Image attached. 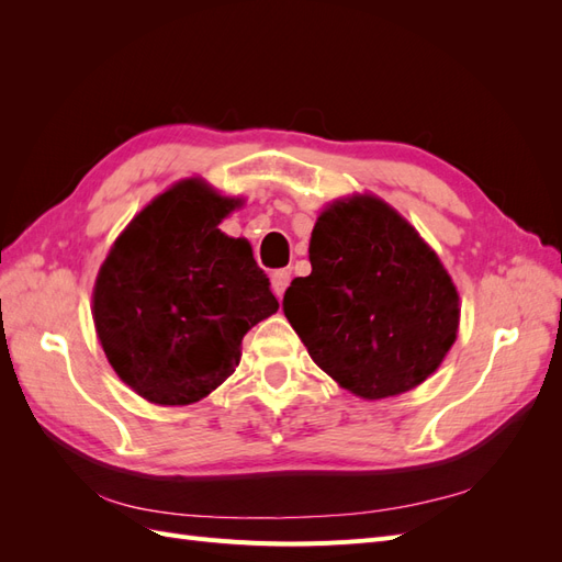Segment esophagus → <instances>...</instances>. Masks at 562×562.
<instances>
[{"label":"esophagus","mask_w":562,"mask_h":562,"mask_svg":"<svg viewBox=\"0 0 562 562\" xmlns=\"http://www.w3.org/2000/svg\"><path fill=\"white\" fill-rule=\"evenodd\" d=\"M288 285H291V271H288V269H277L274 274H271V291H274V295L279 300L283 297Z\"/></svg>","instance_id":"1"}]
</instances>
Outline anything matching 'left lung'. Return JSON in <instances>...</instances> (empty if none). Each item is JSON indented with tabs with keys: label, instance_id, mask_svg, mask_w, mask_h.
<instances>
[{
	"label": "left lung",
	"instance_id": "1",
	"mask_svg": "<svg viewBox=\"0 0 562 562\" xmlns=\"http://www.w3.org/2000/svg\"><path fill=\"white\" fill-rule=\"evenodd\" d=\"M312 274L283 314L314 363L366 401L427 380L459 326L457 288L415 227L378 196L335 201L316 220Z\"/></svg>",
	"mask_w": 562,
	"mask_h": 562
}]
</instances>
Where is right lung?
Returning <instances> with one entry per match:
<instances>
[{"mask_svg":"<svg viewBox=\"0 0 562 562\" xmlns=\"http://www.w3.org/2000/svg\"><path fill=\"white\" fill-rule=\"evenodd\" d=\"M236 206L199 178L180 180L131 220L98 271V339L149 403L209 396L239 366L244 335L279 310L250 244L217 229Z\"/></svg>","mask_w":562,"mask_h":562,"instance_id":"obj_1","label":"right lung"}]
</instances>
